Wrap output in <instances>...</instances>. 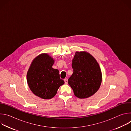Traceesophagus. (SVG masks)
<instances>
[{
  "mask_svg": "<svg viewBox=\"0 0 131 131\" xmlns=\"http://www.w3.org/2000/svg\"><path fill=\"white\" fill-rule=\"evenodd\" d=\"M64 82H65V84H67L68 83V79L67 78H65L64 79Z\"/></svg>",
  "mask_w": 131,
  "mask_h": 131,
  "instance_id": "esophagus-1",
  "label": "esophagus"
}]
</instances>
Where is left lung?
<instances>
[{"label":"left lung","instance_id":"obj_1","mask_svg":"<svg viewBox=\"0 0 131 131\" xmlns=\"http://www.w3.org/2000/svg\"><path fill=\"white\" fill-rule=\"evenodd\" d=\"M72 67L73 72L68 83L74 95L85 99L94 94L102 82V72L96 60L87 52H76Z\"/></svg>","mask_w":131,"mask_h":131}]
</instances>
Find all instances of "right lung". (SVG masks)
Instances as JSON below:
<instances>
[{"instance_id": "add662e5", "label": "right lung", "mask_w": 131, "mask_h": 131, "mask_svg": "<svg viewBox=\"0 0 131 131\" xmlns=\"http://www.w3.org/2000/svg\"><path fill=\"white\" fill-rule=\"evenodd\" d=\"M53 59L47 54H41L32 61L27 73L28 86L35 95L43 99H51L64 83L59 71L52 68Z\"/></svg>"}]
</instances>
